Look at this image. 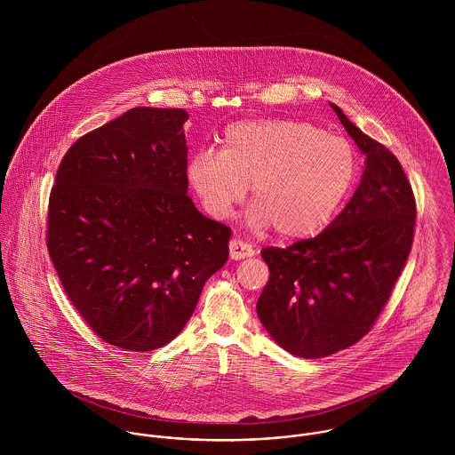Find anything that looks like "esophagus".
Listing matches in <instances>:
<instances>
[{
    "mask_svg": "<svg viewBox=\"0 0 455 455\" xmlns=\"http://www.w3.org/2000/svg\"><path fill=\"white\" fill-rule=\"evenodd\" d=\"M254 256V249L240 240H231L229 242V258L233 260L245 259V258H252Z\"/></svg>",
    "mask_w": 455,
    "mask_h": 455,
    "instance_id": "obj_1",
    "label": "esophagus"
}]
</instances>
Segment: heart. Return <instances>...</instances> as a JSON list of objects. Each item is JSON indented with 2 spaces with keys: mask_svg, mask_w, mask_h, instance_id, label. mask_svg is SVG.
<instances>
[{
  "mask_svg": "<svg viewBox=\"0 0 455 455\" xmlns=\"http://www.w3.org/2000/svg\"><path fill=\"white\" fill-rule=\"evenodd\" d=\"M359 172L354 147L305 121H242L228 126L220 152H197L188 180L204 212L226 219L245 197L254 229L275 226L285 240L321 233L350 195Z\"/></svg>",
  "mask_w": 455,
  "mask_h": 455,
  "instance_id": "b5f03b06",
  "label": "heart"
}]
</instances>
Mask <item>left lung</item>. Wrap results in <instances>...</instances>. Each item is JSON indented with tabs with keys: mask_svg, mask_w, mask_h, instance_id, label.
<instances>
[{
	"mask_svg": "<svg viewBox=\"0 0 455 455\" xmlns=\"http://www.w3.org/2000/svg\"><path fill=\"white\" fill-rule=\"evenodd\" d=\"M329 105L366 156L361 184L315 238L260 251L269 267L256 307L260 324L305 359L343 350L371 329L411 251L417 215L395 156Z\"/></svg>",
	"mask_w": 455,
	"mask_h": 455,
	"instance_id": "1",
	"label": "left lung"
}]
</instances>
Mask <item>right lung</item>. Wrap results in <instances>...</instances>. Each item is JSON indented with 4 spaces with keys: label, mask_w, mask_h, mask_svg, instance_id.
<instances>
[{
    "label": "right lung",
    "mask_w": 455,
    "mask_h": 455,
    "mask_svg": "<svg viewBox=\"0 0 455 455\" xmlns=\"http://www.w3.org/2000/svg\"><path fill=\"white\" fill-rule=\"evenodd\" d=\"M188 119L131 108L69 147L51 193L47 247L69 301L131 352L170 343L229 256L231 229L188 196Z\"/></svg>",
    "instance_id": "add662e5"
}]
</instances>
